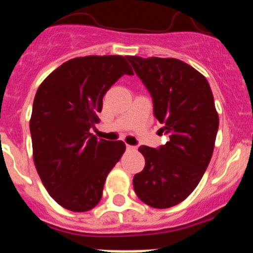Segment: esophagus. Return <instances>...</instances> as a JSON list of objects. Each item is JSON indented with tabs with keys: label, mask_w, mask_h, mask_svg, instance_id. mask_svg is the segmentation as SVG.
<instances>
[{
	"label": "esophagus",
	"mask_w": 253,
	"mask_h": 253,
	"mask_svg": "<svg viewBox=\"0 0 253 253\" xmlns=\"http://www.w3.org/2000/svg\"><path fill=\"white\" fill-rule=\"evenodd\" d=\"M126 151H135V147L130 146V144H126Z\"/></svg>",
	"instance_id": "34e87169"
}]
</instances>
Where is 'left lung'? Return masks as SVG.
Instances as JSON below:
<instances>
[{
  "label": "left lung",
  "instance_id": "left-lung-1",
  "mask_svg": "<svg viewBox=\"0 0 253 253\" xmlns=\"http://www.w3.org/2000/svg\"><path fill=\"white\" fill-rule=\"evenodd\" d=\"M151 93L153 114L169 138L165 146H140L146 166L134 191L152 208L166 209L193 193L210 162L219 126L207 78L175 58L126 57Z\"/></svg>",
  "mask_w": 253,
  "mask_h": 253
}]
</instances>
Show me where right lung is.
Segmentation results:
<instances>
[{"label":"right lung","mask_w":253,"mask_h":253,"mask_svg":"<svg viewBox=\"0 0 253 253\" xmlns=\"http://www.w3.org/2000/svg\"><path fill=\"white\" fill-rule=\"evenodd\" d=\"M124 75H133L124 57L87 55L58 67L37 91L30 119L35 167L49 195L71 211L97 205L125 151L122 140L91 133L102 97Z\"/></svg>","instance_id":"1"}]
</instances>
